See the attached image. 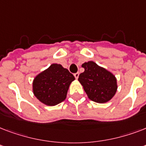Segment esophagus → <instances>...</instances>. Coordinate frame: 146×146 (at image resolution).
Listing matches in <instances>:
<instances>
[{
  "label": "esophagus",
  "instance_id": "34e87169",
  "mask_svg": "<svg viewBox=\"0 0 146 146\" xmlns=\"http://www.w3.org/2000/svg\"><path fill=\"white\" fill-rule=\"evenodd\" d=\"M79 75H80V73H74V76H75V78L77 80L78 78H79Z\"/></svg>",
  "mask_w": 146,
  "mask_h": 146
}]
</instances>
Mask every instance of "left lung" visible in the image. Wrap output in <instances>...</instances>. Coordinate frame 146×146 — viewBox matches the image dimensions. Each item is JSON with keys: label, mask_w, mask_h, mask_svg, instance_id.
I'll return each mask as SVG.
<instances>
[{"label": "left lung", "mask_w": 146, "mask_h": 146, "mask_svg": "<svg viewBox=\"0 0 146 146\" xmlns=\"http://www.w3.org/2000/svg\"><path fill=\"white\" fill-rule=\"evenodd\" d=\"M82 67L85 71L80 73L78 80L89 99L101 104L110 101L117 89V79L113 73L93 61L86 62Z\"/></svg>", "instance_id": "8db88e82"}]
</instances>
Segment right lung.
Wrapping results in <instances>:
<instances>
[{
  "label": "right lung",
  "instance_id": "right-lung-1",
  "mask_svg": "<svg viewBox=\"0 0 146 146\" xmlns=\"http://www.w3.org/2000/svg\"><path fill=\"white\" fill-rule=\"evenodd\" d=\"M75 77L60 64H53L33 80L35 96L43 104L54 106L65 100L70 85Z\"/></svg>",
  "mask_w": 146,
  "mask_h": 146
}]
</instances>
